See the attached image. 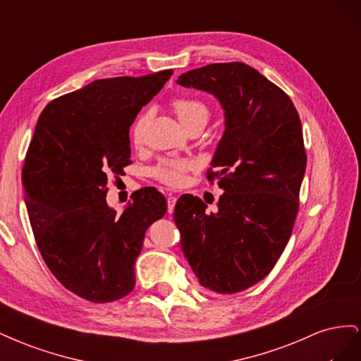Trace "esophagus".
<instances>
[{"instance_id":"1","label":"esophagus","mask_w":361,"mask_h":361,"mask_svg":"<svg viewBox=\"0 0 361 361\" xmlns=\"http://www.w3.org/2000/svg\"><path fill=\"white\" fill-rule=\"evenodd\" d=\"M176 203H178V197L176 195H169L167 197V211H169V214H171L173 212V209H174V206H176Z\"/></svg>"}]
</instances>
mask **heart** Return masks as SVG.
<instances>
[{
    "mask_svg": "<svg viewBox=\"0 0 361 361\" xmlns=\"http://www.w3.org/2000/svg\"><path fill=\"white\" fill-rule=\"evenodd\" d=\"M171 106L180 120V123L188 130L195 126H204L207 120H209V108L202 101L195 99V97H176L171 102ZM150 113L146 111L135 120L133 130H130V135H133V141L135 145H140L143 141ZM192 169L194 162L190 159H166L157 167L155 174L162 183L169 185V187H180L187 180V173Z\"/></svg>",
    "mask_w": 361,
    "mask_h": 361,
    "instance_id": "b5f03b06",
    "label": "heart"
}]
</instances>
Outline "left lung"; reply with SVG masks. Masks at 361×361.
<instances>
[{
    "label": "left lung",
    "instance_id": "left-lung-1",
    "mask_svg": "<svg viewBox=\"0 0 361 361\" xmlns=\"http://www.w3.org/2000/svg\"><path fill=\"white\" fill-rule=\"evenodd\" d=\"M176 82L214 94L226 125L207 170L224 191L216 212L191 194L174 206L183 256L202 286L241 292L269 274L290 238L307 162L301 120L290 97L245 63L207 64Z\"/></svg>",
    "mask_w": 361,
    "mask_h": 361
}]
</instances>
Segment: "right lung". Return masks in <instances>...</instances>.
<instances>
[{
  "mask_svg": "<svg viewBox=\"0 0 361 361\" xmlns=\"http://www.w3.org/2000/svg\"><path fill=\"white\" fill-rule=\"evenodd\" d=\"M173 75L90 82L42 111L23 169L30 224L47 267L92 302H111L135 286L147 227L167 212L155 188L133 194L122 214L106 203L108 176L130 164L129 126Z\"/></svg>",
  "mask_w": 361,
  "mask_h": 361,
  "instance_id": "add662e5",
  "label": "right lung"
}]
</instances>
